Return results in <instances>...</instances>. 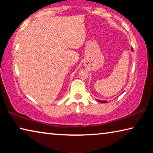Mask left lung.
<instances>
[{
    "label": "left lung",
    "instance_id": "1",
    "mask_svg": "<svg viewBox=\"0 0 153 153\" xmlns=\"http://www.w3.org/2000/svg\"><path fill=\"white\" fill-rule=\"evenodd\" d=\"M131 51H133V48H131ZM98 100V102H104V103H105V102H107V101H105V100Z\"/></svg>",
    "mask_w": 153,
    "mask_h": 153
}]
</instances>
